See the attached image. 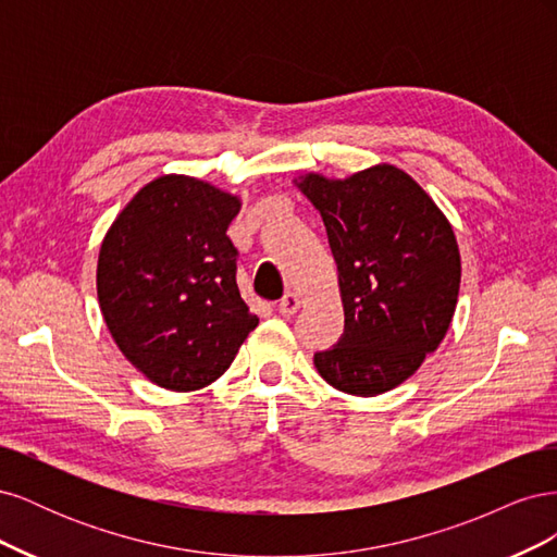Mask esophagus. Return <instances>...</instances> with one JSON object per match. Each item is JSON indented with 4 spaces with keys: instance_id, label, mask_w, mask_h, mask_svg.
<instances>
[{
    "instance_id": "esophagus-1",
    "label": "esophagus",
    "mask_w": 557,
    "mask_h": 557,
    "mask_svg": "<svg viewBox=\"0 0 557 557\" xmlns=\"http://www.w3.org/2000/svg\"><path fill=\"white\" fill-rule=\"evenodd\" d=\"M301 305H305V301H301V297L297 293H285L283 299L278 301V313L281 315H295L301 309Z\"/></svg>"
}]
</instances>
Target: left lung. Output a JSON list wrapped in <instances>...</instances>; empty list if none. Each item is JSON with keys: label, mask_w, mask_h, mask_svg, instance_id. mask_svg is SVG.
Wrapping results in <instances>:
<instances>
[{"label": "left lung", "mask_w": 557, "mask_h": 557, "mask_svg": "<svg viewBox=\"0 0 557 557\" xmlns=\"http://www.w3.org/2000/svg\"><path fill=\"white\" fill-rule=\"evenodd\" d=\"M293 183L323 215L346 315L339 344L315 352L318 374L356 397L393 391L440 348L458 305L462 264L448 218L387 162Z\"/></svg>", "instance_id": "left-lung-1"}]
</instances>
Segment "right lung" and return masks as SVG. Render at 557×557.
<instances>
[{
    "label": "right lung",
    "instance_id": "right-lung-1",
    "mask_svg": "<svg viewBox=\"0 0 557 557\" xmlns=\"http://www.w3.org/2000/svg\"><path fill=\"white\" fill-rule=\"evenodd\" d=\"M242 197L185 174L146 183L107 230L97 299L127 362L164 391L225 374L260 318L237 285L227 237Z\"/></svg>",
    "mask_w": 557,
    "mask_h": 557
}]
</instances>
